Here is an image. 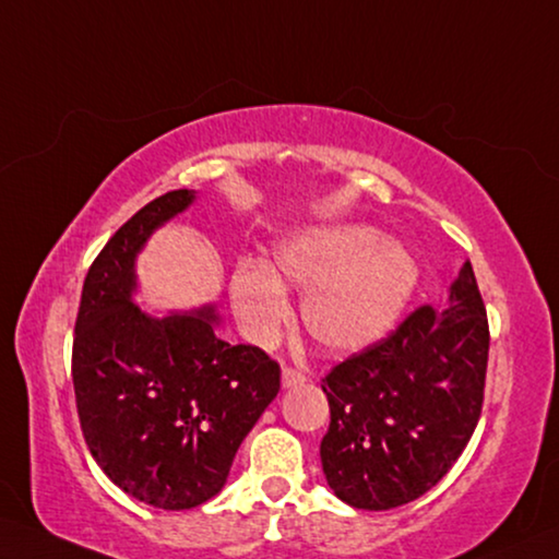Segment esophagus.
<instances>
[{"label":"esophagus","mask_w":559,"mask_h":559,"mask_svg":"<svg viewBox=\"0 0 559 559\" xmlns=\"http://www.w3.org/2000/svg\"><path fill=\"white\" fill-rule=\"evenodd\" d=\"M305 373H301V370H297V368H285L282 370V385L285 388H295V385H301L305 383Z\"/></svg>","instance_id":"34e87169"}]
</instances>
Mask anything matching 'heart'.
<instances>
[{
    "label": "heart",
    "mask_w": 559,
    "mask_h": 559,
    "mask_svg": "<svg viewBox=\"0 0 559 559\" xmlns=\"http://www.w3.org/2000/svg\"><path fill=\"white\" fill-rule=\"evenodd\" d=\"M417 262L405 245L373 225L334 223L299 230L274 250V267L242 260L230 297L245 331L267 344L289 321L285 287L305 292L301 319L326 350H360L388 336L417 287Z\"/></svg>",
    "instance_id": "obj_1"
}]
</instances>
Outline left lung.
<instances>
[{
    "label": "left lung",
    "mask_w": 559,
    "mask_h": 559,
    "mask_svg": "<svg viewBox=\"0 0 559 559\" xmlns=\"http://www.w3.org/2000/svg\"><path fill=\"white\" fill-rule=\"evenodd\" d=\"M488 319L472 262L442 309L403 324L321 380L331 423L321 466L354 508L388 511L425 496L462 456L484 407Z\"/></svg>",
    "instance_id": "8db88e82"
}]
</instances>
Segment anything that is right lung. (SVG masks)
<instances>
[{
    "label": "right lung",
    "instance_id": "add662e5",
    "mask_svg": "<svg viewBox=\"0 0 559 559\" xmlns=\"http://www.w3.org/2000/svg\"><path fill=\"white\" fill-rule=\"evenodd\" d=\"M193 191L136 211L87 270L73 336L85 444L115 486L164 511L209 501L235 452L280 393V364L215 336L213 307L154 319L132 305L134 258Z\"/></svg>",
    "mask_w": 559,
    "mask_h": 559
}]
</instances>
